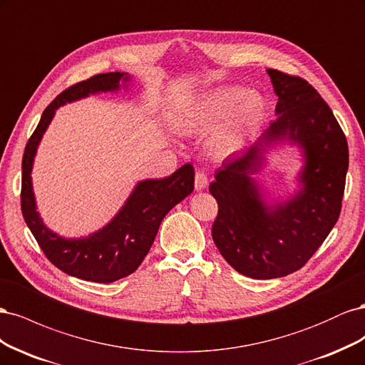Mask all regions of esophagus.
Here are the masks:
<instances>
[{
    "mask_svg": "<svg viewBox=\"0 0 365 365\" xmlns=\"http://www.w3.org/2000/svg\"><path fill=\"white\" fill-rule=\"evenodd\" d=\"M208 185V176L204 170H197L195 175V189L196 190H204Z\"/></svg>",
    "mask_w": 365,
    "mask_h": 365,
    "instance_id": "esophagus-1",
    "label": "esophagus"
}]
</instances>
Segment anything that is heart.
Wrapping results in <instances>:
<instances>
[{"label":"heart","mask_w":365,"mask_h":365,"mask_svg":"<svg viewBox=\"0 0 365 365\" xmlns=\"http://www.w3.org/2000/svg\"><path fill=\"white\" fill-rule=\"evenodd\" d=\"M262 108L260 96L239 86L222 88L201 98L189 115V125L196 130H208L227 118L213 134L212 146L217 152H231L240 145L245 129Z\"/></svg>","instance_id":"1"}]
</instances>
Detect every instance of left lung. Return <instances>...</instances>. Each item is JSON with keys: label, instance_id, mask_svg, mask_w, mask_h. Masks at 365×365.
Returning a JSON list of instances; mask_svg holds the SVG:
<instances>
[{"label": "left lung", "instance_id": "8db88e82", "mask_svg": "<svg viewBox=\"0 0 365 365\" xmlns=\"http://www.w3.org/2000/svg\"><path fill=\"white\" fill-rule=\"evenodd\" d=\"M267 71L279 96L277 118L256 145L227 158L210 184L217 201L212 236L219 252L237 272L262 280L298 271L322 247L339 217L349 168L344 132L315 88L300 76ZM283 138L305 150L304 190L269 207L250 175L261 167L262 146Z\"/></svg>", "mask_w": 365, "mask_h": 365}]
</instances>
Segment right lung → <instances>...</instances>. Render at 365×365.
Here are the masks:
<instances>
[{"instance_id":"add662e5","label":"right lung","mask_w":365,"mask_h":365,"mask_svg":"<svg viewBox=\"0 0 365 365\" xmlns=\"http://www.w3.org/2000/svg\"><path fill=\"white\" fill-rule=\"evenodd\" d=\"M123 73L96 74L63 90L42 113L39 123L27 141L21 180V210L38 245L54 267L73 277L96 283H113L134 272L146 257L164 216L193 192L195 170L184 164L164 180L141 181L120 213L105 228L85 239H63L54 235L36 212L31 190V165L36 148L56 109L98 91L118 90Z\"/></svg>"}]
</instances>
